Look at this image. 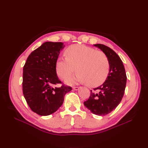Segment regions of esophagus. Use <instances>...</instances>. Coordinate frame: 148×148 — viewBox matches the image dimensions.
I'll use <instances>...</instances> for the list:
<instances>
[{"instance_id": "34e87169", "label": "esophagus", "mask_w": 148, "mask_h": 148, "mask_svg": "<svg viewBox=\"0 0 148 148\" xmlns=\"http://www.w3.org/2000/svg\"><path fill=\"white\" fill-rule=\"evenodd\" d=\"M73 88L74 90H78L79 89V87H78V86H73V88Z\"/></svg>"}]
</instances>
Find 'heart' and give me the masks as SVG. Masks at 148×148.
Segmentation results:
<instances>
[{
	"mask_svg": "<svg viewBox=\"0 0 148 148\" xmlns=\"http://www.w3.org/2000/svg\"><path fill=\"white\" fill-rule=\"evenodd\" d=\"M65 57H60L56 69L58 76L66 80L76 71L74 79L68 83L86 84L90 87L101 85L108 79L110 72V63L104 52L84 45H73L66 49ZM76 69H75V68Z\"/></svg>",
	"mask_w": 148,
	"mask_h": 148,
	"instance_id": "1",
	"label": "heart"
}]
</instances>
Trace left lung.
Segmentation results:
<instances>
[{
  "mask_svg": "<svg viewBox=\"0 0 148 148\" xmlns=\"http://www.w3.org/2000/svg\"><path fill=\"white\" fill-rule=\"evenodd\" d=\"M108 56L110 72L108 79L101 86L90 90V96L84 105L93 114L104 116L116 108L123 97L127 83V75L119 56L108 46L94 45Z\"/></svg>",
  "mask_w": 148,
  "mask_h": 148,
  "instance_id": "obj_1",
  "label": "left lung"
}]
</instances>
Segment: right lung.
Listing matches in <instances>:
<instances>
[{
    "instance_id": "add662e5",
    "label": "right lung",
    "mask_w": 148,
    "mask_h": 148,
    "mask_svg": "<svg viewBox=\"0 0 148 148\" xmlns=\"http://www.w3.org/2000/svg\"><path fill=\"white\" fill-rule=\"evenodd\" d=\"M64 47L59 42L43 43L30 53L23 66V95L31 110L39 115L56 112L64 102L65 94L72 90L56 75V61Z\"/></svg>"
}]
</instances>
